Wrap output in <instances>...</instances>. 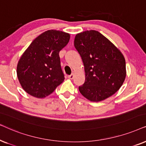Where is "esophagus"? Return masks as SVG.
Instances as JSON below:
<instances>
[{
	"instance_id": "obj_1",
	"label": "esophagus",
	"mask_w": 146,
	"mask_h": 146,
	"mask_svg": "<svg viewBox=\"0 0 146 146\" xmlns=\"http://www.w3.org/2000/svg\"><path fill=\"white\" fill-rule=\"evenodd\" d=\"M74 74L73 73H72V74H71L70 75H68V78L70 79H73V78H74Z\"/></svg>"
}]
</instances>
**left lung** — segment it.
Returning a JSON list of instances; mask_svg holds the SVG:
<instances>
[{"mask_svg":"<svg viewBox=\"0 0 146 146\" xmlns=\"http://www.w3.org/2000/svg\"><path fill=\"white\" fill-rule=\"evenodd\" d=\"M74 45L84 65L85 81L79 87L82 96L98 102L119 90L126 77L125 60L121 52L94 30L77 34Z\"/></svg>","mask_w":146,"mask_h":146,"instance_id":"8db88e82","label":"left lung"}]
</instances>
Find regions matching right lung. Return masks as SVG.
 <instances>
[{
	"label": "right lung",
	"mask_w": 146,
	"mask_h": 146,
	"mask_svg": "<svg viewBox=\"0 0 146 146\" xmlns=\"http://www.w3.org/2000/svg\"><path fill=\"white\" fill-rule=\"evenodd\" d=\"M69 39V33L48 30L25 50L17 64V73L21 87L28 94L44 98L63 82L59 53Z\"/></svg>",
	"instance_id": "1"
}]
</instances>
